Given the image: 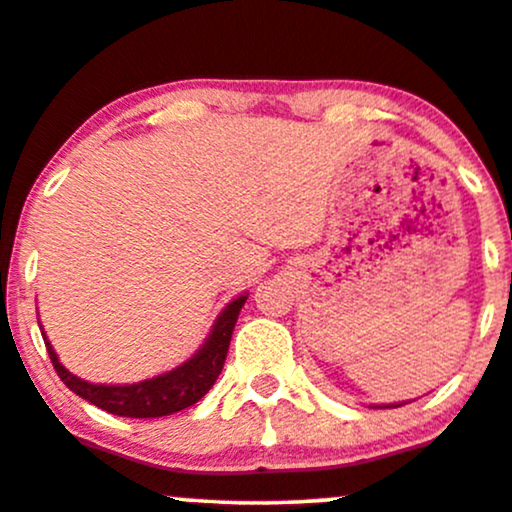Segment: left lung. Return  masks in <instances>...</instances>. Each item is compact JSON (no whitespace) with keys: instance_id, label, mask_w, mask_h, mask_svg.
Returning <instances> with one entry per match:
<instances>
[{"instance_id":"left-lung-1","label":"left lung","mask_w":512,"mask_h":512,"mask_svg":"<svg viewBox=\"0 0 512 512\" xmlns=\"http://www.w3.org/2000/svg\"><path fill=\"white\" fill-rule=\"evenodd\" d=\"M412 403V400H410ZM403 405H407V403H388V405H370V407H379V410H388V407H403Z\"/></svg>"}]
</instances>
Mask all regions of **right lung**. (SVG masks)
<instances>
[{"mask_svg": "<svg viewBox=\"0 0 512 512\" xmlns=\"http://www.w3.org/2000/svg\"><path fill=\"white\" fill-rule=\"evenodd\" d=\"M245 299H248V292L231 299V302L217 313L208 337L203 339V344L192 353V358L175 365L173 370H166L156 374V377L142 381H133V384H93V381L77 377V374H72L63 363H60L58 353L51 346L42 325H39V330H42L46 351H49L51 363L56 367L58 377L63 379V384L70 388L72 393H77L79 398L100 407V410L117 414V417L156 419L187 410V407L199 403L203 395L213 388L224 367V360H227L231 332H234V325L238 320V313L243 309Z\"/></svg>", "mask_w": 512, "mask_h": 512, "instance_id": "right-lung-1", "label": "right lung"}]
</instances>
